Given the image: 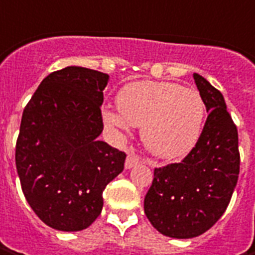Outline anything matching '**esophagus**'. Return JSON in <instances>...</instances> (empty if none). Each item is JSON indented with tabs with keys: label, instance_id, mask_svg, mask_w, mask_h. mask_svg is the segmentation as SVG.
<instances>
[{
	"label": "esophagus",
	"instance_id": "1",
	"mask_svg": "<svg viewBox=\"0 0 255 255\" xmlns=\"http://www.w3.org/2000/svg\"><path fill=\"white\" fill-rule=\"evenodd\" d=\"M139 162H140V157L134 153V150L130 149V150L128 152V157H126V163H125L126 169H130L133 166H136Z\"/></svg>",
	"mask_w": 255,
	"mask_h": 255
}]
</instances>
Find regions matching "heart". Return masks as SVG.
<instances>
[{
	"mask_svg": "<svg viewBox=\"0 0 255 255\" xmlns=\"http://www.w3.org/2000/svg\"><path fill=\"white\" fill-rule=\"evenodd\" d=\"M121 113L106 111L105 123L126 132L129 123L142 128L146 147L162 159L184 156L200 137L206 105L199 91L171 82L140 81L122 88Z\"/></svg>",
	"mask_w": 255,
	"mask_h": 255,
	"instance_id": "obj_1",
	"label": "heart"
}]
</instances>
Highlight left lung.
Segmentation results:
<instances>
[{"label": "left lung", "mask_w": 255, "mask_h": 255, "mask_svg": "<svg viewBox=\"0 0 255 255\" xmlns=\"http://www.w3.org/2000/svg\"><path fill=\"white\" fill-rule=\"evenodd\" d=\"M209 116L196 146L180 163L154 169L144 197L152 226L173 239H193L226 211L240 173L239 132L219 89L193 74Z\"/></svg>", "instance_id": "8db88e82"}]
</instances>
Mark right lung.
Instances as JSON below:
<instances>
[{
  "instance_id": "obj_1",
  "label": "right lung",
  "mask_w": 255,
  "mask_h": 255,
  "mask_svg": "<svg viewBox=\"0 0 255 255\" xmlns=\"http://www.w3.org/2000/svg\"><path fill=\"white\" fill-rule=\"evenodd\" d=\"M109 76L81 66L49 74L25 106L15 146L24 196L46 226L81 231L98 219L102 193L126 153L99 140Z\"/></svg>"
}]
</instances>
